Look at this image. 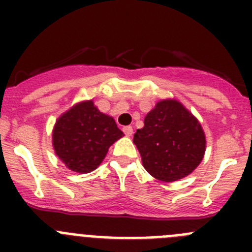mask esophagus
Returning <instances> with one entry per match:
<instances>
[{"label":"esophagus","mask_w":252,"mask_h":252,"mask_svg":"<svg viewBox=\"0 0 252 252\" xmlns=\"http://www.w3.org/2000/svg\"><path fill=\"white\" fill-rule=\"evenodd\" d=\"M124 132H125V135H126V136H132V133H133V128L131 127V126H125L124 127Z\"/></svg>","instance_id":"obj_1"}]
</instances>
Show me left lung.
I'll return each mask as SVG.
<instances>
[{"label":"left lung","instance_id":"obj_1","mask_svg":"<svg viewBox=\"0 0 252 252\" xmlns=\"http://www.w3.org/2000/svg\"><path fill=\"white\" fill-rule=\"evenodd\" d=\"M142 165L161 182H175L199 165L206 151L203 128L175 99L158 102L146 115L144 127L133 135Z\"/></svg>","mask_w":252,"mask_h":252}]
</instances>
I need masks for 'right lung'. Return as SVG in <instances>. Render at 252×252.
<instances>
[{
	"label": "right lung",
	"instance_id": "1",
	"mask_svg": "<svg viewBox=\"0 0 252 252\" xmlns=\"http://www.w3.org/2000/svg\"><path fill=\"white\" fill-rule=\"evenodd\" d=\"M122 136L112 117L99 112L93 101H84L55 122L53 146L66 168L84 174L94 170L110 146Z\"/></svg>",
	"mask_w": 252,
	"mask_h": 252
}]
</instances>
